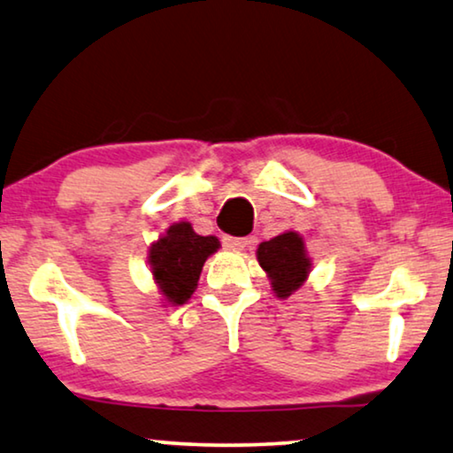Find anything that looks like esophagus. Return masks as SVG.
Listing matches in <instances>:
<instances>
[{
  "instance_id": "obj_1",
  "label": "esophagus",
  "mask_w": 453,
  "mask_h": 453,
  "mask_svg": "<svg viewBox=\"0 0 453 453\" xmlns=\"http://www.w3.org/2000/svg\"><path fill=\"white\" fill-rule=\"evenodd\" d=\"M249 244V238H236V236H223V246L227 250H242Z\"/></svg>"
}]
</instances>
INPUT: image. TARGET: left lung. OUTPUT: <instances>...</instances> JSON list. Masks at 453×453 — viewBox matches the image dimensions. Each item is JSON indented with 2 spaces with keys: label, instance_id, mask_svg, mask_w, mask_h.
Here are the masks:
<instances>
[{
  "label": "left lung",
  "instance_id": "left-lung-1",
  "mask_svg": "<svg viewBox=\"0 0 453 453\" xmlns=\"http://www.w3.org/2000/svg\"><path fill=\"white\" fill-rule=\"evenodd\" d=\"M257 261L267 273L277 298L292 296L298 288L304 286L312 269L304 238L294 230L258 244Z\"/></svg>",
  "mask_w": 453,
  "mask_h": 453
}]
</instances>
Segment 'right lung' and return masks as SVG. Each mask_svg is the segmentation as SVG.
I'll return each mask as SVG.
<instances>
[{
  "label": "right lung",
  "mask_w": 453,
  "mask_h": 453,
  "mask_svg": "<svg viewBox=\"0 0 453 453\" xmlns=\"http://www.w3.org/2000/svg\"><path fill=\"white\" fill-rule=\"evenodd\" d=\"M219 249V238L198 236L188 221L172 223L164 236L149 246L150 275L159 288L164 306L188 303L204 261Z\"/></svg>",
  "instance_id": "1"
}]
</instances>
